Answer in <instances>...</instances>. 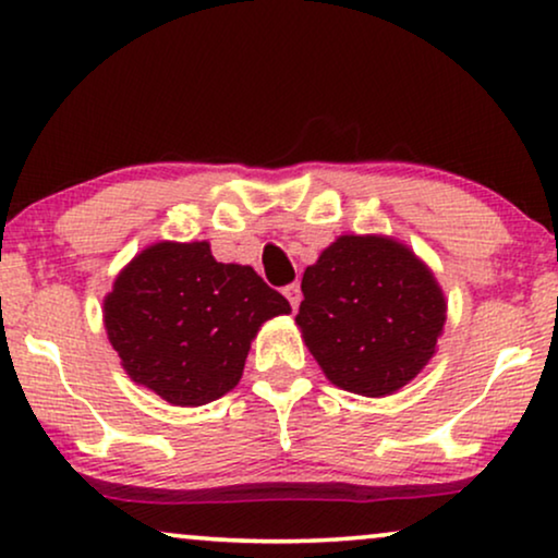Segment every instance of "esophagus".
<instances>
[{
  "instance_id": "obj_1",
  "label": "esophagus",
  "mask_w": 558,
  "mask_h": 558,
  "mask_svg": "<svg viewBox=\"0 0 558 558\" xmlns=\"http://www.w3.org/2000/svg\"><path fill=\"white\" fill-rule=\"evenodd\" d=\"M281 292H284V296L289 300V305H292V310H296L300 307V300H302V294H300V284H287L284 289H281Z\"/></svg>"
}]
</instances>
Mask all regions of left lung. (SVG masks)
Segmentation results:
<instances>
[{
    "mask_svg": "<svg viewBox=\"0 0 558 558\" xmlns=\"http://www.w3.org/2000/svg\"><path fill=\"white\" fill-rule=\"evenodd\" d=\"M296 325L325 376L364 397L408 385L436 353L446 300L408 245L341 235L302 277Z\"/></svg>",
    "mask_w": 558,
    "mask_h": 558,
    "instance_id": "1",
    "label": "left lung"
}]
</instances>
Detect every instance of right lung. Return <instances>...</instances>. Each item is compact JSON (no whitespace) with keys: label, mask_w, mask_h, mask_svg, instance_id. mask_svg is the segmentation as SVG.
<instances>
[{"label":"right lung","mask_w":558,"mask_h":558,"mask_svg":"<svg viewBox=\"0 0 558 558\" xmlns=\"http://www.w3.org/2000/svg\"><path fill=\"white\" fill-rule=\"evenodd\" d=\"M292 313L251 266L215 262L207 241L154 243L114 279L105 328L137 385L179 408H199L243 376L258 328Z\"/></svg>","instance_id":"obj_1"}]
</instances>
